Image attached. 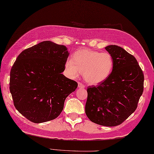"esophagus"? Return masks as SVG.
I'll return each instance as SVG.
<instances>
[{"label": "esophagus", "mask_w": 154, "mask_h": 154, "mask_svg": "<svg viewBox=\"0 0 154 154\" xmlns=\"http://www.w3.org/2000/svg\"><path fill=\"white\" fill-rule=\"evenodd\" d=\"M78 87L81 88V89H83V88L85 87V85H83V84H82L81 83H78Z\"/></svg>", "instance_id": "esophagus-1"}]
</instances>
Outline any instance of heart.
Segmentation results:
<instances>
[{"label":"heart","instance_id":"1","mask_svg":"<svg viewBox=\"0 0 154 154\" xmlns=\"http://www.w3.org/2000/svg\"><path fill=\"white\" fill-rule=\"evenodd\" d=\"M65 67L71 77H77L81 72L87 83L97 85L110 76L114 67V60L107 52L100 53L85 48L75 51L72 59L67 60Z\"/></svg>","mask_w":154,"mask_h":154}]
</instances>
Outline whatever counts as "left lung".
I'll list each match as a JSON object with an SVG mask.
<instances>
[{"label": "left lung", "mask_w": 154, "mask_h": 154, "mask_svg": "<svg viewBox=\"0 0 154 154\" xmlns=\"http://www.w3.org/2000/svg\"><path fill=\"white\" fill-rule=\"evenodd\" d=\"M105 50L113 58V69L103 82L87 88L85 113L91 122L115 126L136 110L144 77L136 59L122 48L110 45Z\"/></svg>", "instance_id": "obj_1"}]
</instances>
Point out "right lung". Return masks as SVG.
<instances>
[{"label":"right lung","instance_id":"1","mask_svg":"<svg viewBox=\"0 0 154 154\" xmlns=\"http://www.w3.org/2000/svg\"><path fill=\"white\" fill-rule=\"evenodd\" d=\"M69 55L67 48L51 41L22 51L10 74V91L18 112L34 123L54 120L77 83L62 74Z\"/></svg>","mask_w":154,"mask_h":154}]
</instances>
